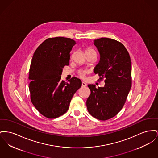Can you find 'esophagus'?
I'll return each instance as SVG.
<instances>
[{"mask_svg": "<svg viewBox=\"0 0 158 158\" xmlns=\"http://www.w3.org/2000/svg\"><path fill=\"white\" fill-rule=\"evenodd\" d=\"M86 85H87V84H86L85 82H82V86L83 87H85V86H86Z\"/></svg>", "mask_w": 158, "mask_h": 158, "instance_id": "obj_1", "label": "esophagus"}]
</instances>
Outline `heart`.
Wrapping results in <instances>:
<instances>
[{
    "label": "heart",
    "mask_w": 158,
    "mask_h": 158,
    "mask_svg": "<svg viewBox=\"0 0 158 158\" xmlns=\"http://www.w3.org/2000/svg\"><path fill=\"white\" fill-rule=\"evenodd\" d=\"M91 51H94L93 49H92L88 48V49H86L85 52H91ZM86 73H87V72H86V71H80V72H79V76H80L81 77L84 78V77H85V74H86Z\"/></svg>",
    "instance_id": "1"
}]
</instances>
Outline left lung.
<instances>
[{
    "instance_id": "1",
    "label": "left lung",
    "mask_w": 158,
    "mask_h": 158,
    "mask_svg": "<svg viewBox=\"0 0 158 158\" xmlns=\"http://www.w3.org/2000/svg\"><path fill=\"white\" fill-rule=\"evenodd\" d=\"M94 44L100 60L94 69L100 79L104 78L103 87L88 85L91 94L86 100L88 111L95 118L106 121L116 116L122 109L132 84L130 54L124 45L116 40L102 37Z\"/></svg>"
}]
</instances>
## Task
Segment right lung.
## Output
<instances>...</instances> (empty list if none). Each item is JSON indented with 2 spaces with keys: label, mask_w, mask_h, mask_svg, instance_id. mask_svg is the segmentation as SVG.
<instances>
[{
  "label": "right lung",
  "mask_w": 158,
  "mask_h": 158,
  "mask_svg": "<svg viewBox=\"0 0 158 158\" xmlns=\"http://www.w3.org/2000/svg\"><path fill=\"white\" fill-rule=\"evenodd\" d=\"M74 40L63 37L48 38L35 51L29 70V91L31 102L38 111L49 119L64 114L71 100L82 86L73 77L61 80L63 69L69 64L70 52Z\"/></svg>",
  "instance_id": "right-lung-1"
}]
</instances>
